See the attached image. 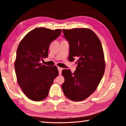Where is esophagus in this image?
Returning <instances> with one entry per match:
<instances>
[{"label":"esophagus","mask_w":126,"mask_h":126,"mask_svg":"<svg viewBox=\"0 0 126 126\" xmlns=\"http://www.w3.org/2000/svg\"><path fill=\"white\" fill-rule=\"evenodd\" d=\"M58 71H59V75H61V74H62V71L63 68H62L61 67H58Z\"/></svg>","instance_id":"obj_1"}]
</instances>
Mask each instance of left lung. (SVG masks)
Wrapping results in <instances>:
<instances>
[{"instance_id": "obj_1", "label": "left lung", "mask_w": 126, "mask_h": 126, "mask_svg": "<svg viewBox=\"0 0 126 126\" xmlns=\"http://www.w3.org/2000/svg\"><path fill=\"white\" fill-rule=\"evenodd\" d=\"M69 44V61L78 58L77 69H63L64 82L62 84L65 97L73 101L87 98L97 89L104 73L105 61L98 37L88 28L63 29Z\"/></svg>"}]
</instances>
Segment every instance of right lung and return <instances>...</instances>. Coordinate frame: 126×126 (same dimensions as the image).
Segmentation results:
<instances>
[{
    "instance_id": "1",
    "label": "right lung",
    "mask_w": 126,
    "mask_h": 126,
    "mask_svg": "<svg viewBox=\"0 0 126 126\" xmlns=\"http://www.w3.org/2000/svg\"><path fill=\"white\" fill-rule=\"evenodd\" d=\"M62 33L61 29L37 28L27 33L19 44L14 62L17 82L29 99L40 101L48 96L59 72L56 66L40 63L48 55L50 43Z\"/></svg>"
}]
</instances>
